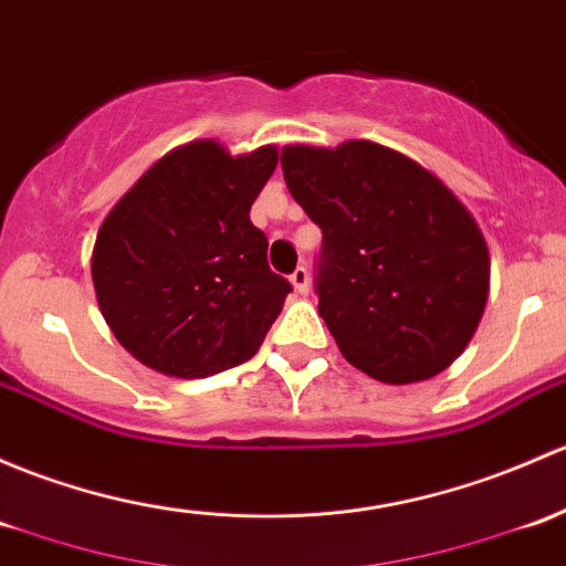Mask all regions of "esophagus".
I'll list each match as a JSON object with an SVG mask.
<instances>
[{
  "instance_id": "34e87169",
  "label": "esophagus",
  "mask_w": 566,
  "mask_h": 566,
  "mask_svg": "<svg viewBox=\"0 0 566 566\" xmlns=\"http://www.w3.org/2000/svg\"><path fill=\"white\" fill-rule=\"evenodd\" d=\"M290 282H293L295 293H298V295H306L308 293V284H312V282H308V271L303 265L295 268L293 276H290Z\"/></svg>"
}]
</instances>
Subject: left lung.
I'll use <instances>...</instances> for the list:
<instances>
[{"instance_id": "obj_1", "label": "left lung", "mask_w": 566, "mask_h": 566, "mask_svg": "<svg viewBox=\"0 0 566 566\" xmlns=\"http://www.w3.org/2000/svg\"><path fill=\"white\" fill-rule=\"evenodd\" d=\"M290 195L323 230L319 317L385 385L437 377L485 312L491 258L467 206L407 154L371 140L282 148Z\"/></svg>"}]
</instances>
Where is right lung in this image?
I'll use <instances>...</instances> for the list:
<instances>
[{"label":"right lung","instance_id":"1","mask_svg":"<svg viewBox=\"0 0 566 566\" xmlns=\"http://www.w3.org/2000/svg\"><path fill=\"white\" fill-rule=\"evenodd\" d=\"M276 163V146L233 157L192 140L157 159L99 224V312L143 366L203 379L260 349L293 290L268 268V238L249 219Z\"/></svg>","mask_w":566,"mask_h":566}]
</instances>
